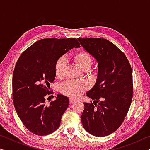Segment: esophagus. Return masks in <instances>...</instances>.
<instances>
[{
  "label": "esophagus",
  "instance_id": "1",
  "mask_svg": "<svg viewBox=\"0 0 150 150\" xmlns=\"http://www.w3.org/2000/svg\"><path fill=\"white\" fill-rule=\"evenodd\" d=\"M69 102L70 103H74L75 102H77V100H76L75 99H74V98H69Z\"/></svg>",
  "mask_w": 150,
  "mask_h": 150
}]
</instances>
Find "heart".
Returning <instances> with one entry per match:
<instances>
[{
  "label": "heart",
  "mask_w": 150,
  "mask_h": 150,
  "mask_svg": "<svg viewBox=\"0 0 150 150\" xmlns=\"http://www.w3.org/2000/svg\"><path fill=\"white\" fill-rule=\"evenodd\" d=\"M73 60L83 70H87L91 67L93 64V57L91 55L85 50H79L73 55ZM67 61L64 56L58 58L54 65L55 75L59 79L64 77L67 68ZM88 88V85L85 83L77 81H68L65 83L60 91L62 93L72 98H79Z\"/></svg>",
  "instance_id": "b5f03b06"
}]
</instances>
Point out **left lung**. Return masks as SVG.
<instances>
[{"label":"left lung","instance_id":"left-lung-1","mask_svg":"<svg viewBox=\"0 0 150 150\" xmlns=\"http://www.w3.org/2000/svg\"><path fill=\"white\" fill-rule=\"evenodd\" d=\"M78 40L96 58L98 69L95 85L87 93L95 101L84 103L81 116L83 126L93 136H108L122 125L130 108L133 96L130 63L125 54L108 40L88 38Z\"/></svg>","mask_w":150,"mask_h":150}]
</instances>
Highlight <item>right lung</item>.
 I'll return each instance as SVG.
<instances>
[{"mask_svg": "<svg viewBox=\"0 0 150 150\" xmlns=\"http://www.w3.org/2000/svg\"><path fill=\"white\" fill-rule=\"evenodd\" d=\"M79 47L77 38H45L35 42L20 55L12 77V100L18 116L30 132L46 136L59 128L69 106V98L57 95L46 105L53 92L50 83L55 80L54 65L67 51ZM50 97V96H49Z\"/></svg>", "mask_w": 150, "mask_h": 150, "instance_id": "add662e5", "label": "right lung"}]
</instances>
